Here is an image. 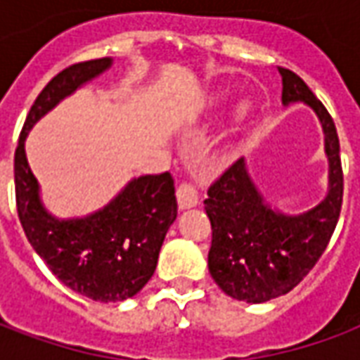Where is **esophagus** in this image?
<instances>
[{
    "label": "esophagus",
    "instance_id": "obj_1",
    "mask_svg": "<svg viewBox=\"0 0 360 360\" xmlns=\"http://www.w3.org/2000/svg\"><path fill=\"white\" fill-rule=\"evenodd\" d=\"M177 204H179L181 210H187V208H195L198 204V191L188 183H183L177 188Z\"/></svg>",
    "mask_w": 360,
    "mask_h": 360
}]
</instances>
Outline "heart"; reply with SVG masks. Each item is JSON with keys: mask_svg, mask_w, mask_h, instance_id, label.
I'll list each match as a JSON object with an SVG mask.
<instances>
[{"mask_svg": "<svg viewBox=\"0 0 360 360\" xmlns=\"http://www.w3.org/2000/svg\"><path fill=\"white\" fill-rule=\"evenodd\" d=\"M247 115V108H243L241 111H239V117H245Z\"/></svg>", "mask_w": 360, "mask_h": 360, "instance_id": "b5f03b06", "label": "heart"}]
</instances>
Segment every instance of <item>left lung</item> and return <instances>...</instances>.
I'll use <instances>...</instances> for the list:
<instances>
[{
	"instance_id": "1",
	"label": "left lung",
	"mask_w": 360,
	"mask_h": 360,
	"mask_svg": "<svg viewBox=\"0 0 360 360\" xmlns=\"http://www.w3.org/2000/svg\"><path fill=\"white\" fill-rule=\"evenodd\" d=\"M281 103H304L316 113L328 158V193L301 214L271 206L237 160L204 200L212 224L208 270L219 289L237 301L266 302L289 293L309 274L330 243L343 200L340 139L332 115L301 77L279 67Z\"/></svg>"
}]
</instances>
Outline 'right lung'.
Here are the masks:
<instances>
[{"instance_id": "add662e5", "label": "right lung", "mask_w": 360, "mask_h": 360, "mask_svg": "<svg viewBox=\"0 0 360 360\" xmlns=\"http://www.w3.org/2000/svg\"><path fill=\"white\" fill-rule=\"evenodd\" d=\"M111 65V58L92 59L56 75L28 111L15 152L17 212L28 243L61 283L100 302L131 299L154 276L165 233L177 218L172 175L134 177L100 210L58 218L44 206L25 142L46 113Z\"/></svg>"}]
</instances>
